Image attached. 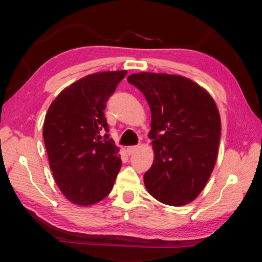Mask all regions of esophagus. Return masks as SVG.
Segmentation results:
<instances>
[{"instance_id": "34e87169", "label": "esophagus", "mask_w": 262, "mask_h": 262, "mask_svg": "<svg viewBox=\"0 0 262 262\" xmlns=\"http://www.w3.org/2000/svg\"><path fill=\"white\" fill-rule=\"evenodd\" d=\"M136 149H137L136 146H128V147L126 148V152H127L128 155H132L133 153H134V152L136 151Z\"/></svg>"}]
</instances>
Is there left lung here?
Returning <instances> with one entry per match:
<instances>
[{"instance_id": "left-lung-1", "label": "left lung", "mask_w": 262, "mask_h": 262, "mask_svg": "<svg viewBox=\"0 0 262 262\" xmlns=\"http://www.w3.org/2000/svg\"><path fill=\"white\" fill-rule=\"evenodd\" d=\"M145 96L152 114L153 164L144 174L159 202L183 206L198 197L217 159L221 117L210 94L181 75L141 73L127 77Z\"/></svg>"}]
</instances>
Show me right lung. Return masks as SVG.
<instances>
[{
	"label": "right lung",
	"instance_id": "1",
	"mask_svg": "<svg viewBox=\"0 0 262 262\" xmlns=\"http://www.w3.org/2000/svg\"><path fill=\"white\" fill-rule=\"evenodd\" d=\"M127 71L99 72L60 92L43 121L42 136L59 190L71 203L90 206L108 196L121 168L119 147L101 141L103 110ZM108 138V134L104 135Z\"/></svg>",
	"mask_w": 262,
	"mask_h": 262
}]
</instances>
